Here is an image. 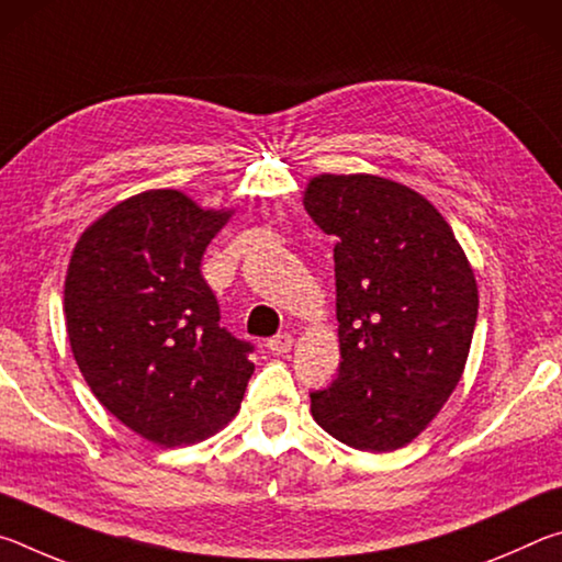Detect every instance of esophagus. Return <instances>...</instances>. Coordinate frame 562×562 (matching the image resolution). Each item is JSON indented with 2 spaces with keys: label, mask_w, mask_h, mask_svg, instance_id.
I'll return each instance as SVG.
<instances>
[{
  "label": "esophagus",
  "mask_w": 562,
  "mask_h": 562,
  "mask_svg": "<svg viewBox=\"0 0 562 562\" xmlns=\"http://www.w3.org/2000/svg\"><path fill=\"white\" fill-rule=\"evenodd\" d=\"M268 349L272 355H288L292 349V335L290 331H280V335H274L268 339Z\"/></svg>",
  "instance_id": "1"
}]
</instances>
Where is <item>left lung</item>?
Masks as SVG:
<instances>
[{"label":"left lung","mask_w":562,"mask_h":562,"mask_svg":"<svg viewBox=\"0 0 562 562\" xmlns=\"http://www.w3.org/2000/svg\"><path fill=\"white\" fill-rule=\"evenodd\" d=\"M304 211L337 237L339 372L312 392V416L359 451L416 439L459 384L479 288L443 215L394 180L317 176Z\"/></svg>","instance_id":"obj_1"}]
</instances>
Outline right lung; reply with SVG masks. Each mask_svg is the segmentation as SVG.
Returning a JSON list of instances; mask_svg holds the SVG:
<instances>
[{
	"label": "right lung",
	"mask_w": 562,
	"mask_h": 562,
	"mask_svg": "<svg viewBox=\"0 0 562 562\" xmlns=\"http://www.w3.org/2000/svg\"><path fill=\"white\" fill-rule=\"evenodd\" d=\"M227 217L146 190L87 227L66 272V331L93 396L166 449L221 431L255 372L252 345L221 327L201 274Z\"/></svg>",
	"instance_id": "1"
}]
</instances>
